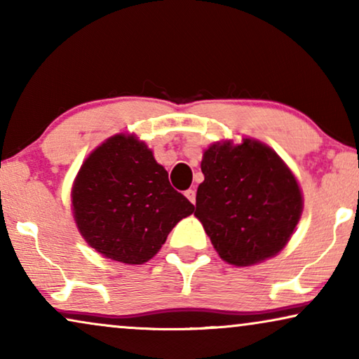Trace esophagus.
Instances as JSON below:
<instances>
[{
    "label": "esophagus",
    "instance_id": "esophagus-1",
    "mask_svg": "<svg viewBox=\"0 0 359 359\" xmlns=\"http://www.w3.org/2000/svg\"><path fill=\"white\" fill-rule=\"evenodd\" d=\"M184 196L191 201V203L196 204V191H194V189H188V191H186V193H184Z\"/></svg>",
    "mask_w": 359,
    "mask_h": 359
}]
</instances>
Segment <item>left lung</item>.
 Returning <instances> with one entry per match:
<instances>
[{
  "instance_id": "8db88e82",
  "label": "left lung",
  "mask_w": 359,
  "mask_h": 359,
  "mask_svg": "<svg viewBox=\"0 0 359 359\" xmlns=\"http://www.w3.org/2000/svg\"><path fill=\"white\" fill-rule=\"evenodd\" d=\"M201 170L194 215L220 258L250 266L281 252L302 212L301 189L283 160L243 139L209 147Z\"/></svg>"
}]
</instances>
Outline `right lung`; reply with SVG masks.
<instances>
[{"instance_id": "right-lung-1", "label": "right lung", "mask_w": 359, "mask_h": 359, "mask_svg": "<svg viewBox=\"0 0 359 359\" xmlns=\"http://www.w3.org/2000/svg\"><path fill=\"white\" fill-rule=\"evenodd\" d=\"M72 199L86 242L126 264L149 262L171 229L194 210L144 142L132 135L111 137L88 156Z\"/></svg>"}]
</instances>
